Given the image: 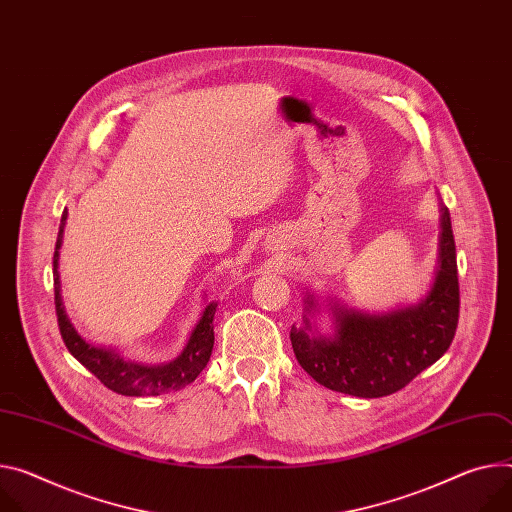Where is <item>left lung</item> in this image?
<instances>
[{"label":"left lung","mask_w":512,"mask_h":512,"mask_svg":"<svg viewBox=\"0 0 512 512\" xmlns=\"http://www.w3.org/2000/svg\"><path fill=\"white\" fill-rule=\"evenodd\" d=\"M439 200V243L427 294L388 312L349 308L339 298L306 292L302 327L290 341L298 363L324 388L380 398L402 390L451 345L459 316L457 259L449 210ZM327 311L332 331L322 334L313 318Z\"/></svg>","instance_id":"1"}]
</instances>
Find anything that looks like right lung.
<instances>
[{
  "label": "right lung",
  "mask_w": 512,
  "mask_h": 512,
  "mask_svg": "<svg viewBox=\"0 0 512 512\" xmlns=\"http://www.w3.org/2000/svg\"><path fill=\"white\" fill-rule=\"evenodd\" d=\"M67 224V210L61 216L59 237L55 245L53 257V273H55V308L61 337L69 349V353L85 365L106 388L122 396H159L171 390H179L192 384L200 371L208 365L212 347H214V314L216 302H206L202 314L194 329L185 341L181 353L165 363H141L124 357L118 349L98 347L87 343L71 324L63 298H61V277H59V255L63 245V232Z\"/></svg>",
  "instance_id": "obj_1"
}]
</instances>
